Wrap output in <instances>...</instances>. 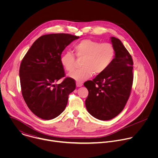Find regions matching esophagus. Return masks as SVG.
<instances>
[{"label":"esophagus","instance_id":"obj_1","mask_svg":"<svg viewBox=\"0 0 158 158\" xmlns=\"http://www.w3.org/2000/svg\"><path fill=\"white\" fill-rule=\"evenodd\" d=\"M82 85V82H77L76 83V86L77 87H81Z\"/></svg>","mask_w":158,"mask_h":158}]
</instances>
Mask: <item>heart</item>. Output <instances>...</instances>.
<instances>
[{"label":"heart","instance_id":"heart-1","mask_svg":"<svg viewBox=\"0 0 158 158\" xmlns=\"http://www.w3.org/2000/svg\"><path fill=\"white\" fill-rule=\"evenodd\" d=\"M74 50L78 59H82L81 69L69 74V77L78 82H82L91 77L94 73L99 74L104 72L115 57V49L110 43H101L91 39H84L77 43ZM60 62L64 69L71 72L76 59L73 54L65 52L60 57Z\"/></svg>","mask_w":158,"mask_h":158}]
</instances>
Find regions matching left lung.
Here are the masks:
<instances>
[{"label":"left lung","instance_id":"left-lung-1","mask_svg":"<svg viewBox=\"0 0 158 158\" xmlns=\"http://www.w3.org/2000/svg\"><path fill=\"white\" fill-rule=\"evenodd\" d=\"M110 41L115 49L113 61L104 72L84 84L89 91L86 109L90 114L102 121L115 118L123 110L133 81L131 56L119 39L111 37Z\"/></svg>","mask_w":158,"mask_h":158}]
</instances>
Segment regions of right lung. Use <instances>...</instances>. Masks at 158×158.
I'll list each match as a JSON object with an SVG mask.
<instances>
[{"instance_id": "1", "label": "right lung", "mask_w": 158, "mask_h": 158, "mask_svg": "<svg viewBox=\"0 0 158 158\" xmlns=\"http://www.w3.org/2000/svg\"><path fill=\"white\" fill-rule=\"evenodd\" d=\"M79 36L51 34L38 38L22 59L19 69L22 94L37 117L52 119L65 109L69 94L76 89L74 79L65 76L60 57L64 49Z\"/></svg>"}]
</instances>
